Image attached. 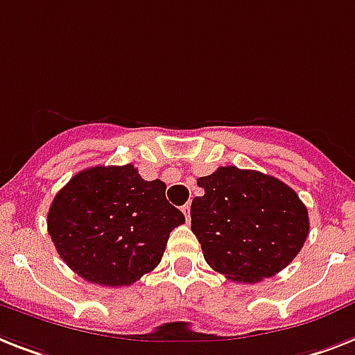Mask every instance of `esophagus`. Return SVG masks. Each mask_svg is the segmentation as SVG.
Wrapping results in <instances>:
<instances>
[{
  "label": "esophagus",
  "mask_w": 355,
  "mask_h": 355,
  "mask_svg": "<svg viewBox=\"0 0 355 355\" xmlns=\"http://www.w3.org/2000/svg\"><path fill=\"white\" fill-rule=\"evenodd\" d=\"M181 210H183V214H184V218H187V221H190V203L183 205V207H181Z\"/></svg>",
  "instance_id": "esophagus-1"
}]
</instances>
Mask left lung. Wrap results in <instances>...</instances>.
Here are the masks:
<instances>
[{
	"label": "left lung",
	"instance_id": "8db88e82",
	"mask_svg": "<svg viewBox=\"0 0 355 355\" xmlns=\"http://www.w3.org/2000/svg\"><path fill=\"white\" fill-rule=\"evenodd\" d=\"M190 207L205 261L227 279L257 283L292 263L309 236V210L283 181L257 171L219 166L199 178Z\"/></svg>",
	"mask_w": 355,
	"mask_h": 355
}]
</instances>
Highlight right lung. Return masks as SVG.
<instances>
[{
    "label": "right lung",
    "mask_w": 355,
    "mask_h": 355,
    "mask_svg": "<svg viewBox=\"0 0 355 355\" xmlns=\"http://www.w3.org/2000/svg\"><path fill=\"white\" fill-rule=\"evenodd\" d=\"M134 165L92 166L55 194L46 227L61 259L89 283L128 286L159 265L168 236L184 223Z\"/></svg>",
    "instance_id": "1"
}]
</instances>
